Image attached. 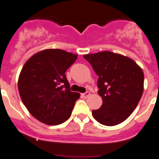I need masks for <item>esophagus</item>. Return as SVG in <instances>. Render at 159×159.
<instances>
[{"label":"esophagus","instance_id":"1","mask_svg":"<svg viewBox=\"0 0 159 159\" xmlns=\"http://www.w3.org/2000/svg\"><path fill=\"white\" fill-rule=\"evenodd\" d=\"M82 97H83V98H88V97L90 95V93L89 91H87V92H86V93L82 94Z\"/></svg>","mask_w":159,"mask_h":159}]
</instances>
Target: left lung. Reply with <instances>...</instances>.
I'll return each instance as SVG.
<instances>
[{"label": "left lung", "mask_w": 159, "mask_h": 159, "mask_svg": "<svg viewBox=\"0 0 159 159\" xmlns=\"http://www.w3.org/2000/svg\"><path fill=\"white\" fill-rule=\"evenodd\" d=\"M98 76L100 108L92 111L98 123L114 126L125 121L137 107L144 90V73L133 60L108 51L84 55Z\"/></svg>", "instance_id": "left-lung-1"}]
</instances>
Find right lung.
<instances>
[{"instance_id": "1", "label": "right lung", "mask_w": 159, "mask_h": 159, "mask_svg": "<svg viewBox=\"0 0 159 159\" xmlns=\"http://www.w3.org/2000/svg\"><path fill=\"white\" fill-rule=\"evenodd\" d=\"M77 55L46 49L26 61L18 77V91L28 111L40 122L57 125L70 117L79 93L72 92L65 72Z\"/></svg>"}]
</instances>
